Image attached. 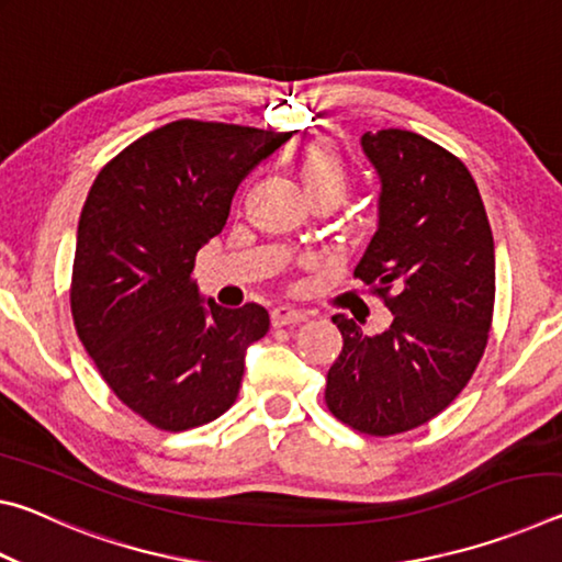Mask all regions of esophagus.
Instances as JSON below:
<instances>
[{
    "label": "esophagus",
    "mask_w": 562,
    "mask_h": 562,
    "mask_svg": "<svg viewBox=\"0 0 562 562\" xmlns=\"http://www.w3.org/2000/svg\"><path fill=\"white\" fill-rule=\"evenodd\" d=\"M302 319H307V312L292 307V304H278V307L272 310V325L274 327L294 325V322H302Z\"/></svg>",
    "instance_id": "esophagus-1"
}]
</instances>
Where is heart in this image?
Instances as JSON below:
<instances>
[{"mask_svg": "<svg viewBox=\"0 0 562 562\" xmlns=\"http://www.w3.org/2000/svg\"><path fill=\"white\" fill-rule=\"evenodd\" d=\"M297 173L302 180L304 193L310 198L317 195H331L341 201L347 193L349 173L345 166V158L337 154V148L327 144H315L304 150L297 166Z\"/></svg>", "mask_w": 562, "mask_h": 562, "instance_id": "obj_1", "label": "heart"}]
</instances>
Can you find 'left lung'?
I'll use <instances>...</instances> for the list:
<instances>
[{
  "label": "left lung",
  "instance_id": "8db88e82",
  "mask_svg": "<svg viewBox=\"0 0 562 562\" xmlns=\"http://www.w3.org/2000/svg\"><path fill=\"white\" fill-rule=\"evenodd\" d=\"M376 233L355 278L384 297L392 325L367 335L335 315L341 351L325 402L351 429L392 436L441 414L469 384L488 341L496 250L479 186L459 158L402 128L367 131Z\"/></svg>",
  "mask_w": 562,
  "mask_h": 562
}]
</instances>
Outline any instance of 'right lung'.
Here are the masks:
<instances>
[{
  "label": "right lung",
  "instance_id": "1",
  "mask_svg": "<svg viewBox=\"0 0 562 562\" xmlns=\"http://www.w3.org/2000/svg\"><path fill=\"white\" fill-rule=\"evenodd\" d=\"M292 133L173 121L93 180L76 231L71 315L111 392L158 429L186 431L235 404L262 304L203 300L195 255L223 231L237 186Z\"/></svg>",
  "mask_w": 562,
  "mask_h": 562
}]
</instances>
